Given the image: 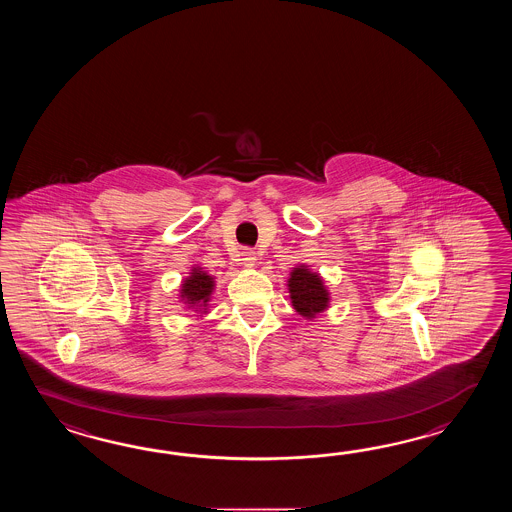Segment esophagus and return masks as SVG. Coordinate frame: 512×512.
<instances>
[{
	"label": "esophagus",
	"mask_w": 512,
	"mask_h": 512,
	"mask_svg": "<svg viewBox=\"0 0 512 512\" xmlns=\"http://www.w3.org/2000/svg\"><path fill=\"white\" fill-rule=\"evenodd\" d=\"M241 263H243V267H247V269H252L254 265H256V252L251 251V249H245V251H241Z\"/></svg>",
	"instance_id": "obj_1"
}]
</instances>
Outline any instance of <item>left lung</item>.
<instances>
[{
	"label": "left lung",
	"instance_id": "8db88e82",
	"mask_svg": "<svg viewBox=\"0 0 512 512\" xmlns=\"http://www.w3.org/2000/svg\"><path fill=\"white\" fill-rule=\"evenodd\" d=\"M289 298L298 315L304 316L307 320H313L316 315L324 313L329 307V291H327L324 280L318 272H313L307 265H296L289 280Z\"/></svg>",
	"mask_w": 512,
	"mask_h": 512
}]
</instances>
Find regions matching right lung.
I'll use <instances>...</instances> for the list:
<instances>
[{"instance_id":"1","label":"right lung","mask_w":512,"mask_h":512,"mask_svg":"<svg viewBox=\"0 0 512 512\" xmlns=\"http://www.w3.org/2000/svg\"><path fill=\"white\" fill-rule=\"evenodd\" d=\"M214 276L203 271L201 267H192V272L186 276L181 289H179V298L188 309H194L197 313H208V302L214 293Z\"/></svg>"}]
</instances>
